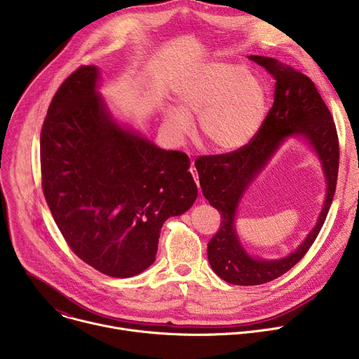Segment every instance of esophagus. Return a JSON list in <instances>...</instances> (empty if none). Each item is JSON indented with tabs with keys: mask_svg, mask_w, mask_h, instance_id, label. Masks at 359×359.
<instances>
[{
	"mask_svg": "<svg viewBox=\"0 0 359 359\" xmlns=\"http://www.w3.org/2000/svg\"><path fill=\"white\" fill-rule=\"evenodd\" d=\"M190 173H191V176H193V179H194V182H196V184H197V187H200V183H198V175H197V169L191 165V168H190Z\"/></svg>",
	"mask_w": 359,
	"mask_h": 359,
	"instance_id": "esophagus-1",
	"label": "esophagus"
}]
</instances>
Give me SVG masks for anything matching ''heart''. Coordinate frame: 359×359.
Instances as JSON below:
<instances>
[{"label":"heart","instance_id":"b5f03b06","mask_svg":"<svg viewBox=\"0 0 359 359\" xmlns=\"http://www.w3.org/2000/svg\"><path fill=\"white\" fill-rule=\"evenodd\" d=\"M177 105L163 111L166 128L179 137L193 132L198 116L200 136L209 147L234 151L260 130L267 114L266 88L241 67L210 62L190 71L175 88Z\"/></svg>","mask_w":359,"mask_h":359}]
</instances>
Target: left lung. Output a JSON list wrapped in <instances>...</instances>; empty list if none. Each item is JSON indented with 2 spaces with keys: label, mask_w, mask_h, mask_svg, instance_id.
<instances>
[{
  "label": "left lung",
  "mask_w": 359,
  "mask_h": 359,
  "mask_svg": "<svg viewBox=\"0 0 359 359\" xmlns=\"http://www.w3.org/2000/svg\"><path fill=\"white\" fill-rule=\"evenodd\" d=\"M276 79L274 102L260 130L245 146L223 155L200 156L194 162L203 196L220 212L219 231L208 244L213 271L234 285H259L281 277L292 269L316 241L335 194L339 144L337 128L314 82L274 58L250 55ZM290 135H304L322 161L327 180V197L313 231L290 256L280 261L252 259L235 234L233 219L238 203L249 185Z\"/></svg>",
  "instance_id": "obj_1"
}]
</instances>
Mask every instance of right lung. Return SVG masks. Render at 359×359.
Here are the masks:
<instances>
[{"label":"right lung","instance_id":"1","mask_svg":"<svg viewBox=\"0 0 359 359\" xmlns=\"http://www.w3.org/2000/svg\"><path fill=\"white\" fill-rule=\"evenodd\" d=\"M82 65L54 95L41 129L48 208L78 257L109 277H133L156 259L163 223L197 197L189 156L116 123Z\"/></svg>","mask_w":359,"mask_h":359}]
</instances>
